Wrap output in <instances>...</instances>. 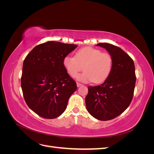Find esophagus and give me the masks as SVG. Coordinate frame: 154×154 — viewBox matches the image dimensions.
Returning a JSON list of instances; mask_svg holds the SVG:
<instances>
[{"label":"esophagus","instance_id":"1","mask_svg":"<svg viewBox=\"0 0 154 154\" xmlns=\"http://www.w3.org/2000/svg\"><path fill=\"white\" fill-rule=\"evenodd\" d=\"M76 85H77V87H81V86L83 85V84H82V83H79V82H77V83H76Z\"/></svg>","mask_w":154,"mask_h":154}]
</instances>
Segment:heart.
Instances as JSON below:
<instances>
[{"label":"heart","mask_w":154,"mask_h":154,"mask_svg":"<svg viewBox=\"0 0 154 154\" xmlns=\"http://www.w3.org/2000/svg\"><path fill=\"white\" fill-rule=\"evenodd\" d=\"M113 60L111 55L102 53L98 49L87 47L78 50L74 57L66 56L63 60V66L68 74L75 77L83 68L85 71L76 76L82 82L99 83L108 78L112 69Z\"/></svg>","instance_id":"b5f03b06"}]
</instances>
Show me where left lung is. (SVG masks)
Here are the masks:
<instances>
[{"label": "left lung", "instance_id": "left-lung-1", "mask_svg": "<svg viewBox=\"0 0 154 154\" xmlns=\"http://www.w3.org/2000/svg\"><path fill=\"white\" fill-rule=\"evenodd\" d=\"M113 60L109 76L100 85L88 87L85 97L89 114L101 121L112 119L128 108L132 100L136 77L133 60L121 48L112 44L100 43Z\"/></svg>", "mask_w": 154, "mask_h": 154}]
</instances>
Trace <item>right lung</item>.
<instances>
[{
    "label": "right lung",
    "mask_w": 154,
    "mask_h": 154,
    "mask_svg": "<svg viewBox=\"0 0 154 154\" xmlns=\"http://www.w3.org/2000/svg\"><path fill=\"white\" fill-rule=\"evenodd\" d=\"M78 45L49 41L36 45L22 67L21 87L26 103L46 119L58 118L66 110L76 83L67 72L63 60Z\"/></svg>",
    "instance_id": "add662e5"
}]
</instances>
